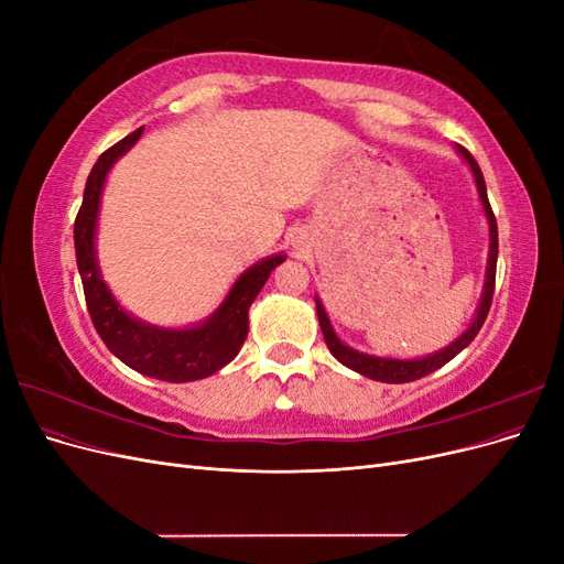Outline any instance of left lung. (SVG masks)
Returning <instances> with one entry per match:
<instances>
[{"label": "left lung", "instance_id": "8db88e82", "mask_svg": "<svg viewBox=\"0 0 564 564\" xmlns=\"http://www.w3.org/2000/svg\"><path fill=\"white\" fill-rule=\"evenodd\" d=\"M456 152L460 158L466 160V164L470 166V174L475 178V187L477 195H480L482 209L487 216L489 224V251H487V270H485V286H482V296L480 303H477L473 322L464 329V334H458L449 346L440 348L431 355L423 357H406V360H400V357H381V355H369L362 350H355L348 344L340 340L332 327L329 315L324 311V305L319 301V296H315V308H317V319H319V329L324 340H327V348L332 350V355L340 365H346L348 369L362 373L367 379L381 381V383H409L416 381L421 377H429L435 369L445 367L449 360L470 346V340L477 336V332L482 329V324L487 319L489 305H491V296H494V280H497V256H499V230H497V218H494V212L489 207V197H487V185H485V176L480 172V166L473 160L470 152L466 148L456 145Z\"/></svg>", "mask_w": 564, "mask_h": 564}]
</instances>
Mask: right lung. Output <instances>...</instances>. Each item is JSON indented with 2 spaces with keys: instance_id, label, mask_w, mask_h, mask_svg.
Listing matches in <instances>:
<instances>
[{
  "instance_id": "obj_1",
  "label": "right lung",
  "mask_w": 564,
  "mask_h": 564,
  "mask_svg": "<svg viewBox=\"0 0 564 564\" xmlns=\"http://www.w3.org/2000/svg\"><path fill=\"white\" fill-rule=\"evenodd\" d=\"M141 133L143 127L106 150L94 164L87 187H84L82 209L75 218V253L84 296H87V308L98 336L127 367L169 383L199 381L224 369L240 352L249 332L251 303L268 282L270 272L286 256L272 253L249 265L235 280L224 303L207 319L191 324V327H160V324L143 322L124 311L100 275L96 230L100 197H104L110 169L135 145Z\"/></svg>"
}]
</instances>
